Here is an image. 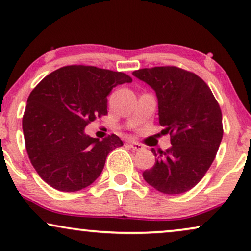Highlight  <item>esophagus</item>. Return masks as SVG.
Instances as JSON below:
<instances>
[{"instance_id": "34e87169", "label": "esophagus", "mask_w": 251, "mask_h": 251, "mask_svg": "<svg viewBox=\"0 0 251 251\" xmlns=\"http://www.w3.org/2000/svg\"><path fill=\"white\" fill-rule=\"evenodd\" d=\"M128 145L130 149L135 150V151H141V150L144 149V146H143L142 144H139V143L137 142H133V141H130L128 142Z\"/></svg>"}]
</instances>
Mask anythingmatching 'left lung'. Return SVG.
<instances>
[{
    "instance_id": "1",
    "label": "left lung",
    "mask_w": 251,
    "mask_h": 251,
    "mask_svg": "<svg viewBox=\"0 0 251 251\" xmlns=\"http://www.w3.org/2000/svg\"><path fill=\"white\" fill-rule=\"evenodd\" d=\"M132 75L154 90L159 123L171 135L172 144L159 154L152 149L155 164L143 177L160 193H187L216 158L224 133L220 107L206 83L189 71L154 67Z\"/></svg>"
}]
</instances>
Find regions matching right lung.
<instances>
[{"label":"right lung","instance_id":"right-lung-1","mask_svg":"<svg viewBox=\"0 0 251 251\" xmlns=\"http://www.w3.org/2000/svg\"><path fill=\"white\" fill-rule=\"evenodd\" d=\"M131 77L97 67L69 66L34 87L23 116L26 151L40 177L60 191L89 187L101 174L106 158L123 143L116 135L99 141L85 126L107 114L113 87Z\"/></svg>","mask_w":251,"mask_h":251}]
</instances>
